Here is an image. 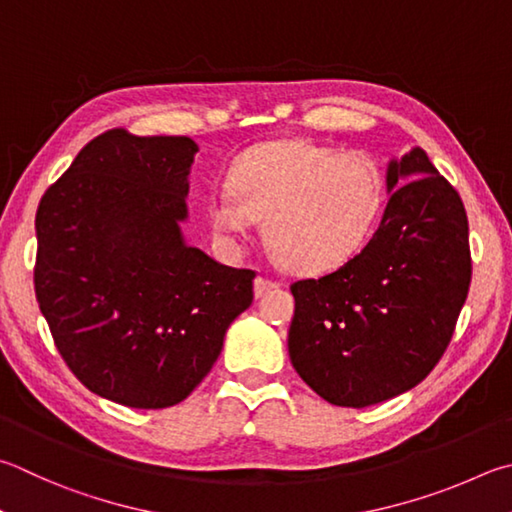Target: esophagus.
Listing matches in <instances>:
<instances>
[{
  "label": "esophagus",
  "instance_id": "34e87169",
  "mask_svg": "<svg viewBox=\"0 0 512 512\" xmlns=\"http://www.w3.org/2000/svg\"><path fill=\"white\" fill-rule=\"evenodd\" d=\"M277 284L273 280H268V277H262L257 275L255 277V297H262L266 291H271V288H275Z\"/></svg>",
  "mask_w": 512,
  "mask_h": 512
}]
</instances>
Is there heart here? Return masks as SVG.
Here are the masks:
<instances>
[{
	"label": "heart",
	"instance_id": "1",
	"mask_svg": "<svg viewBox=\"0 0 512 512\" xmlns=\"http://www.w3.org/2000/svg\"><path fill=\"white\" fill-rule=\"evenodd\" d=\"M385 208L383 170L362 154L304 141L255 145L210 194L208 221L228 239L264 217V237L286 271L331 273L374 232Z\"/></svg>",
	"mask_w": 512,
	"mask_h": 512
}]
</instances>
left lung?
I'll return each mask as SVG.
<instances>
[{"label":"left lung","mask_w":512,"mask_h":512,"mask_svg":"<svg viewBox=\"0 0 512 512\" xmlns=\"http://www.w3.org/2000/svg\"><path fill=\"white\" fill-rule=\"evenodd\" d=\"M387 194L356 257L291 286L288 356L331 405L367 407L416 387L448 349L468 297L466 208L421 147L389 161Z\"/></svg>","instance_id":"obj_1"}]
</instances>
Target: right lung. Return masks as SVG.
<instances>
[{"label": "right lung", "mask_w": 512, "mask_h": 512, "mask_svg": "<svg viewBox=\"0 0 512 512\" xmlns=\"http://www.w3.org/2000/svg\"><path fill=\"white\" fill-rule=\"evenodd\" d=\"M188 136L109 129L82 147L35 215V295L60 356L89 392L136 410L192 394L255 273L188 246Z\"/></svg>", "instance_id": "add662e5"}]
</instances>
